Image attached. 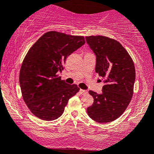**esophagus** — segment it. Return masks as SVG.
Segmentation results:
<instances>
[{
  "label": "esophagus",
  "instance_id": "1",
  "mask_svg": "<svg viewBox=\"0 0 154 154\" xmlns=\"http://www.w3.org/2000/svg\"><path fill=\"white\" fill-rule=\"evenodd\" d=\"M87 93H88V91L85 90H83V89H80V94H87Z\"/></svg>",
  "mask_w": 154,
  "mask_h": 154
}]
</instances>
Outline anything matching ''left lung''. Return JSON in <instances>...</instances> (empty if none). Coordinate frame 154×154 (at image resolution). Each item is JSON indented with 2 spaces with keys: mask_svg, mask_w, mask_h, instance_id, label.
Listing matches in <instances>:
<instances>
[{
  "mask_svg": "<svg viewBox=\"0 0 154 154\" xmlns=\"http://www.w3.org/2000/svg\"><path fill=\"white\" fill-rule=\"evenodd\" d=\"M85 39L96 55V72L105 83L101 94L89 91L94 102L87 108L88 115L98 123L111 122L124 113L131 100L135 81L134 62L116 40L103 36H86Z\"/></svg>",
  "mask_w": 154,
  "mask_h": 154,
  "instance_id": "1",
  "label": "left lung"
}]
</instances>
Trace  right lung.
I'll use <instances>...</instances> for the list:
<instances>
[{
	"instance_id": "1",
	"label": "right lung",
	"mask_w": 154,
	"mask_h": 154,
	"mask_svg": "<svg viewBox=\"0 0 154 154\" xmlns=\"http://www.w3.org/2000/svg\"><path fill=\"white\" fill-rule=\"evenodd\" d=\"M85 43L80 36L56 31L45 33L25 55L20 72L23 100L35 116L53 121L63 114L69 99L80 88L58 77L68 56Z\"/></svg>"
}]
</instances>
